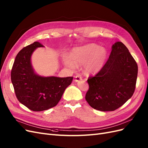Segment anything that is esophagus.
<instances>
[{
  "label": "esophagus",
  "mask_w": 148,
  "mask_h": 148,
  "mask_svg": "<svg viewBox=\"0 0 148 148\" xmlns=\"http://www.w3.org/2000/svg\"><path fill=\"white\" fill-rule=\"evenodd\" d=\"M82 76H81L80 75H79V74H78V75H77L75 77V82H79V80H82Z\"/></svg>",
  "instance_id": "1"
}]
</instances>
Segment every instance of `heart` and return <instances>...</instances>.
<instances>
[{
    "mask_svg": "<svg viewBox=\"0 0 148 148\" xmlns=\"http://www.w3.org/2000/svg\"><path fill=\"white\" fill-rule=\"evenodd\" d=\"M108 57L107 50L95 44H90L77 47L72 54L63 55V61L66 67L75 69L77 65H83L87 74L98 73L105 64Z\"/></svg>",
    "mask_w": 148,
    "mask_h": 148,
    "instance_id": "1",
    "label": "heart"
}]
</instances>
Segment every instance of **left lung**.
<instances>
[{
    "label": "left lung",
    "instance_id": "8db88e82",
    "mask_svg": "<svg viewBox=\"0 0 148 148\" xmlns=\"http://www.w3.org/2000/svg\"><path fill=\"white\" fill-rule=\"evenodd\" d=\"M138 65L126 46L117 42L103 68L87 80L85 99L92 108L112 111L122 106L134 93Z\"/></svg>",
    "mask_w": 148,
    "mask_h": 148
}]
</instances>
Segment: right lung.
<instances>
[{
    "instance_id": "right-lung-1",
    "label": "right lung",
    "mask_w": 148,
    "mask_h": 148,
    "mask_svg": "<svg viewBox=\"0 0 148 148\" xmlns=\"http://www.w3.org/2000/svg\"><path fill=\"white\" fill-rule=\"evenodd\" d=\"M34 42L17 54L11 71V80L18 101L33 111H42L55 106L73 77H43L36 74L31 62L32 54L38 47Z\"/></svg>"
}]
</instances>
